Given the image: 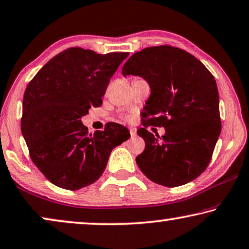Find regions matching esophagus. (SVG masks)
<instances>
[{"label":"esophagus","instance_id":"1","mask_svg":"<svg viewBox=\"0 0 249 249\" xmlns=\"http://www.w3.org/2000/svg\"><path fill=\"white\" fill-rule=\"evenodd\" d=\"M129 133H131V136L133 138V136L136 135V129L135 128H129Z\"/></svg>","mask_w":249,"mask_h":249}]
</instances>
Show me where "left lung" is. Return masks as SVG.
I'll return each instance as SVG.
<instances>
[{"label":"left lung","instance_id":"8db88e82","mask_svg":"<svg viewBox=\"0 0 249 249\" xmlns=\"http://www.w3.org/2000/svg\"><path fill=\"white\" fill-rule=\"evenodd\" d=\"M123 75H139L149 82L151 93L138 131L145 149L136 163L153 183L166 187L187 184L209 166L221 132L219 92L214 76L187 52L161 45L133 54ZM149 124L164 127L156 138Z\"/></svg>","mask_w":249,"mask_h":249}]
</instances>
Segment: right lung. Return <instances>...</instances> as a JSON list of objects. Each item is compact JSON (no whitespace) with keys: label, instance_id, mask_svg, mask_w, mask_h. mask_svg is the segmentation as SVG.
I'll return each mask as SVG.
<instances>
[{"label":"right lung","instance_id":"1","mask_svg":"<svg viewBox=\"0 0 249 249\" xmlns=\"http://www.w3.org/2000/svg\"><path fill=\"white\" fill-rule=\"evenodd\" d=\"M128 53L71 47L54 56L27 86L21 132L30 158L51 183L75 191L99 179L110 152L129 138L109 123L93 134L81 117L103 104L110 78Z\"/></svg>","mask_w":249,"mask_h":249}]
</instances>
